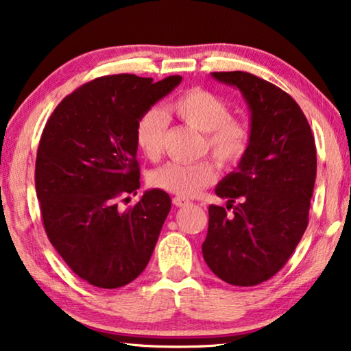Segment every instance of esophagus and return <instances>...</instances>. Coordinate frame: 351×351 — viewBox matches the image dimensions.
Here are the masks:
<instances>
[{"instance_id": "34e87169", "label": "esophagus", "mask_w": 351, "mask_h": 351, "mask_svg": "<svg viewBox=\"0 0 351 351\" xmlns=\"http://www.w3.org/2000/svg\"><path fill=\"white\" fill-rule=\"evenodd\" d=\"M173 204L176 206V208H181V206H187V204H191V202H189V199H186V198L175 197V198H173Z\"/></svg>"}]
</instances>
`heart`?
Here are the masks:
<instances>
[{
  "mask_svg": "<svg viewBox=\"0 0 351 351\" xmlns=\"http://www.w3.org/2000/svg\"><path fill=\"white\" fill-rule=\"evenodd\" d=\"M171 112L193 130L204 134L203 148L221 167L234 165L245 153L248 131L242 121L230 117V106L215 93L192 88L170 104ZM167 117L152 108L136 123V142L148 159H158L164 145ZM215 169L209 160L193 164L169 162L149 175V184L181 198L195 197L203 187L213 184Z\"/></svg>",
  "mask_w": 351,
  "mask_h": 351,
  "instance_id": "heart-1",
  "label": "heart"
}]
</instances>
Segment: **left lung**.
I'll use <instances>...</instances> for the list:
<instances>
[{
  "instance_id": "left-lung-1",
  "label": "left lung",
  "mask_w": 351,
  "mask_h": 351,
  "mask_svg": "<svg viewBox=\"0 0 351 351\" xmlns=\"http://www.w3.org/2000/svg\"><path fill=\"white\" fill-rule=\"evenodd\" d=\"M210 76L241 90L250 110V134L237 169L215 187L232 215L209 206L202 252L220 280L256 286L282 269L308 226L315 142L300 106L280 87L247 71Z\"/></svg>"
}]
</instances>
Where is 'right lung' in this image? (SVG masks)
<instances>
[{"label":"right lung","mask_w":351,"mask_h":351,"mask_svg":"<svg viewBox=\"0 0 351 351\" xmlns=\"http://www.w3.org/2000/svg\"><path fill=\"white\" fill-rule=\"evenodd\" d=\"M181 76L97 77L59 103L42 132L36 192L56 252L88 285L117 289L145 270L170 213L169 193L143 192L121 213V193H137L136 123L181 84Z\"/></svg>","instance_id":"obj_1"}]
</instances>
